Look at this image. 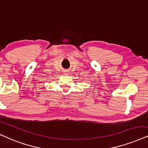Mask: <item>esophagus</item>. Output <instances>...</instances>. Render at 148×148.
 I'll return each mask as SVG.
<instances>
[{
  "instance_id": "34e87169",
  "label": "esophagus",
  "mask_w": 148,
  "mask_h": 148,
  "mask_svg": "<svg viewBox=\"0 0 148 148\" xmlns=\"http://www.w3.org/2000/svg\"><path fill=\"white\" fill-rule=\"evenodd\" d=\"M65 74V75H68V72H66L64 73Z\"/></svg>"
}]
</instances>
